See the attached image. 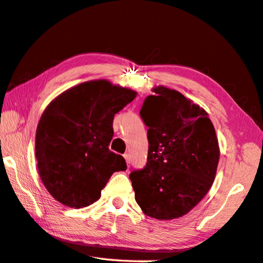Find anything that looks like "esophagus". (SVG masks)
<instances>
[{
    "mask_svg": "<svg viewBox=\"0 0 263 263\" xmlns=\"http://www.w3.org/2000/svg\"><path fill=\"white\" fill-rule=\"evenodd\" d=\"M124 159H125V161H126V163L127 164H131V157H130V154H124Z\"/></svg>",
    "mask_w": 263,
    "mask_h": 263,
    "instance_id": "1",
    "label": "esophagus"
}]
</instances>
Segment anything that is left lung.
<instances>
[{
	"mask_svg": "<svg viewBox=\"0 0 263 263\" xmlns=\"http://www.w3.org/2000/svg\"><path fill=\"white\" fill-rule=\"evenodd\" d=\"M142 103L148 127L146 166L130 174L136 201L146 215L173 219L187 214L212 187L218 141L207 112L163 86Z\"/></svg>",
	"mask_w": 263,
	"mask_h": 263,
	"instance_id": "1",
	"label": "left lung"
}]
</instances>
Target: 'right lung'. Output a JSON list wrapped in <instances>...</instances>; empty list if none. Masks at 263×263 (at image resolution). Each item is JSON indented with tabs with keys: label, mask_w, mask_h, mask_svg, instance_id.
I'll use <instances>...</instances> for the list:
<instances>
[{
	"label": "right lung",
	"mask_w": 263,
	"mask_h": 263,
	"mask_svg": "<svg viewBox=\"0 0 263 263\" xmlns=\"http://www.w3.org/2000/svg\"><path fill=\"white\" fill-rule=\"evenodd\" d=\"M137 93L107 80L86 82L49 103L37 124L35 156L42 183L71 208L98 201L116 171L126 170L122 155L109 149L115 114Z\"/></svg>",
	"instance_id": "1"
}]
</instances>
